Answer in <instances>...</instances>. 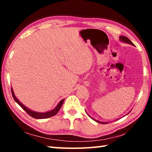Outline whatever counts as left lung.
I'll use <instances>...</instances> for the list:
<instances>
[{
    "instance_id": "obj_1",
    "label": "left lung",
    "mask_w": 152,
    "mask_h": 152,
    "mask_svg": "<svg viewBox=\"0 0 152 152\" xmlns=\"http://www.w3.org/2000/svg\"><path fill=\"white\" fill-rule=\"evenodd\" d=\"M119 39L121 41V42H125V43H129V44H131V45H134V44H133V43L131 42V41L129 40V38H127V37H125V36H120L119 37ZM90 117V116H89ZM92 118V117H91ZM93 120H94V121H96L95 119H92ZM96 122H98V123H101V124H107V123H108V122H100V121H96Z\"/></svg>"
}]
</instances>
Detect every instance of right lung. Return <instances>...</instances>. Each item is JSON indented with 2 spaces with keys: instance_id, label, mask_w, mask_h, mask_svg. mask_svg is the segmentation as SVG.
<instances>
[{
  "instance_id": "1",
  "label": "right lung",
  "mask_w": 152,
  "mask_h": 152,
  "mask_svg": "<svg viewBox=\"0 0 152 152\" xmlns=\"http://www.w3.org/2000/svg\"><path fill=\"white\" fill-rule=\"evenodd\" d=\"M11 93L12 95V97H13L15 101L17 102V104H19L20 107H21L24 110H25L28 115H30V116L32 117L33 118H35V119H47V118H50L51 117L54 116V115H56L58 113L59 110H60L61 105H62V104L64 103V99L61 100V101L59 102V104L57 105V106H56V107H55V109L50 110V111H48L46 113H38V112L33 111V110L29 109L28 108L24 106V105L21 102H20L19 100H18L16 98V96H15L13 90H12V88H11Z\"/></svg>"
}]
</instances>
